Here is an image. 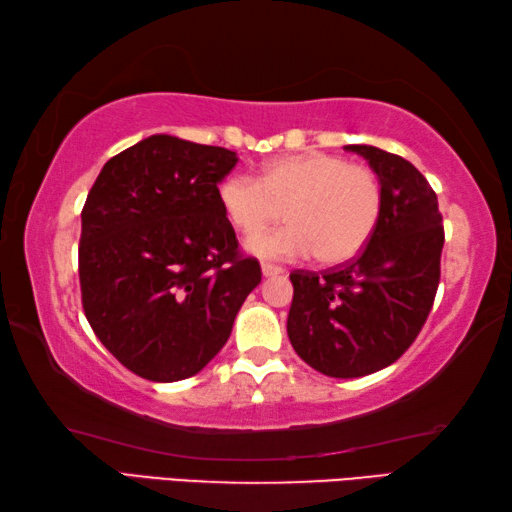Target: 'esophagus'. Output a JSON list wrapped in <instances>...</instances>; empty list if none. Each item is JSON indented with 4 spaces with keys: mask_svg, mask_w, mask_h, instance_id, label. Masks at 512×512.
<instances>
[{
    "mask_svg": "<svg viewBox=\"0 0 512 512\" xmlns=\"http://www.w3.org/2000/svg\"><path fill=\"white\" fill-rule=\"evenodd\" d=\"M280 273H284V268H282V266H275V264H262V275H264V277H275V275H280Z\"/></svg>",
    "mask_w": 512,
    "mask_h": 512,
    "instance_id": "obj_1",
    "label": "esophagus"
}]
</instances>
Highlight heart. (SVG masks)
<instances>
[{
    "instance_id": "obj_1",
    "label": "heart",
    "mask_w": 512,
    "mask_h": 512,
    "mask_svg": "<svg viewBox=\"0 0 512 512\" xmlns=\"http://www.w3.org/2000/svg\"><path fill=\"white\" fill-rule=\"evenodd\" d=\"M216 198L232 228L255 232L246 250L264 259H300L316 253L320 264L357 257L375 232L384 192L379 176L332 153H298L271 160L262 176L230 173ZM284 229L257 233L281 212Z\"/></svg>"
}]
</instances>
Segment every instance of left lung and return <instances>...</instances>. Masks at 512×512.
Instances as JSON below:
<instances>
[{"label":"left lung","mask_w":512,"mask_h":512,"mask_svg":"<svg viewBox=\"0 0 512 512\" xmlns=\"http://www.w3.org/2000/svg\"><path fill=\"white\" fill-rule=\"evenodd\" d=\"M379 176L384 207L368 246L332 271H293L287 332L293 350L327 377L391 366L420 334L440 282L443 216L427 178L400 155L350 144Z\"/></svg>","instance_id":"obj_1"}]
</instances>
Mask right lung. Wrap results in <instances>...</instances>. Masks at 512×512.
<instances>
[{
	"instance_id": "add662e5",
	"label": "right lung",
	"mask_w": 512,
	"mask_h": 512,
	"mask_svg": "<svg viewBox=\"0 0 512 512\" xmlns=\"http://www.w3.org/2000/svg\"><path fill=\"white\" fill-rule=\"evenodd\" d=\"M235 164L223 146L151 135L94 180L81 212L83 311L135 375L180 381L201 372L262 282L216 198Z\"/></svg>"
}]
</instances>
